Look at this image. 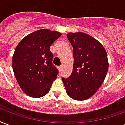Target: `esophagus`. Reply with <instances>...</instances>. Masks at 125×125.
<instances>
[{
    "instance_id": "34e87169",
    "label": "esophagus",
    "mask_w": 125,
    "mask_h": 125,
    "mask_svg": "<svg viewBox=\"0 0 125 125\" xmlns=\"http://www.w3.org/2000/svg\"><path fill=\"white\" fill-rule=\"evenodd\" d=\"M62 68H63V67H62V65H60V66H59V67H58L59 71H60V72H61V71H62Z\"/></svg>"
}]
</instances>
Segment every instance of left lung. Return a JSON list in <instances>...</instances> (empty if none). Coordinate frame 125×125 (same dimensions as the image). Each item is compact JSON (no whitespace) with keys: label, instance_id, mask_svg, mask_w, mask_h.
<instances>
[{"label":"left lung","instance_id":"obj_1","mask_svg":"<svg viewBox=\"0 0 125 125\" xmlns=\"http://www.w3.org/2000/svg\"><path fill=\"white\" fill-rule=\"evenodd\" d=\"M73 46V71L62 78L67 94L76 100H84L94 95L102 84L108 70L106 51L102 44L84 33H69Z\"/></svg>","mask_w":125,"mask_h":125}]
</instances>
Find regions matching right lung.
Wrapping results in <instances>:
<instances>
[{"mask_svg": "<svg viewBox=\"0 0 125 125\" xmlns=\"http://www.w3.org/2000/svg\"><path fill=\"white\" fill-rule=\"evenodd\" d=\"M62 34L46 29L23 38L16 46L12 67L19 85L28 96L41 98L49 92L58 70L52 63L50 47Z\"/></svg>", "mask_w": 125, "mask_h": 125, "instance_id": "1", "label": "right lung"}]
</instances>
